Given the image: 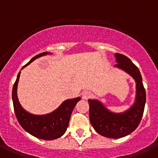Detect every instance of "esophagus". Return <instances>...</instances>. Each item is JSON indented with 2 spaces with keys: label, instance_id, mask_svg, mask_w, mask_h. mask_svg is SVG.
<instances>
[{
  "label": "esophagus",
  "instance_id": "obj_1",
  "mask_svg": "<svg viewBox=\"0 0 158 158\" xmlns=\"http://www.w3.org/2000/svg\"><path fill=\"white\" fill-rule=\"evenodd\" d=\"M82 98L85 100L89 99V97H91V93L89 92V91H83V92L82 93Z\"/></svg>",
  "mask_w": 158,
  "mask_h": 158
}]
</instances>
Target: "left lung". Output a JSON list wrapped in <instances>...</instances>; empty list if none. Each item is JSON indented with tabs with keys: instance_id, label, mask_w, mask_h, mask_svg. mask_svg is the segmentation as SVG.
I'll list each match as a JSON object with an SVG mask.
<instances>
[{
	"instance_id": "obj_1",
	"label": "left lung",
	"mask_w": 158,
	"mask_h": 158,
	"mask_svg": "<svg viewBox=\"0 0 158 158\" xmlns=\"http://www.w3.org/2000/svg\"><path fill=\"white\" fill-rule=\"evenodd\" d=\"M117 64L114 66L126 71L136 82V99L127 111L116 114L109 111L100 101L89 100V117L97 132L108 138L118 139L133 132L140 123L146 103V91L139 69L130 59L122 54H114Z\"/></svg>"
}]
</instances>
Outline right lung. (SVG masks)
<instances>
[{"label": "right lung", "mask_w": 158, "mask_h": 158, "mask_svg": "<svg viewBox=\"0 0 158 158\" xmlns=\"http://www.w3.org/2000/svg\"><path fill=\"white\" fill-rule=\"evenodd\" d=\"M48 53L43 52L32 57L30 61L22 68L33 61L35 59L45 55ZM20 72L18 74L17 79L14 83L12 89V101L15 114L20 126L33 136L45 140H52L61 137L65 132L69 126L71 114L75 106L80 101V97L64 101L61 106L53 111L44 115H35L27 112L21 107L18 101L17 85L19 82Z\"/></svg>", "instance_id": "add662e5"}]
</instances>
